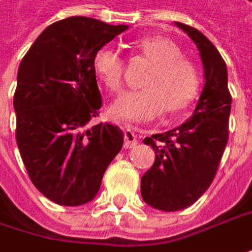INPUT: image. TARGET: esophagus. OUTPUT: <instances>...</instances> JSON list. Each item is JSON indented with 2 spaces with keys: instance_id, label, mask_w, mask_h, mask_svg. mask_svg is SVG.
I'll use <instances>...</instances> for the list:
<instances>
[{
  "instance_id": "esophagus-1",
  "label": "esophagus",
  "mask_w": 252,
  "mask_h": 252,
  "mask_svg": "<svg viewBox=\"0 0 252 252\" xmlns=\"http://www.w3.org/2000/svg\"><path fill=\"white\" fill-rule=\"evenodd\" d=\"M123 136H125V142L123 146L125 149H132L134 146L137 145V137L129 126H125V130H123Z\"/></svg>"
}]
</instances>
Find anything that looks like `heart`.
<instances>
[{
    "mask_svg": "<svg viewBox=\"0 0 252 252\" xmlns=\"http://www.w3.org/2000/svg\"><path fill=\"white\" fill-rule=\"evenodd\" d=\"M136 48L155 65L143 81L146 88L120 94L112 106V115L118 119L150 120L166 109L176 113L190 106L198 96L201 76L194 63L184 58L182 49L163 36L139 39ZM92 66L112 94L122 91L126 62L118 49L100 46L94 52Z\"/></svg>",
    "mask_w": 252,
    "mask_h": 252,
    "instance_id": "obj_1",
    "label": "heart"
}]
</instances>
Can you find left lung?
I'll use <instances>...</instances> for the list:
<instances>
[{
	"label": "left lung",
	"mask_w": 252,
	"mask_h": 252,
	"mask_svg": "<svg viewBox=\"0 0 252 252\" xmlns=\"http://www.w3.org/2000/svg\"><path fill=\"white\" fill-rule=\"evenodd\" d=\"M197 45L206 85L194 113L182 126L143 140L156 160L140 182L146 203L161 211L191 206L213 183L228 142L231 94L227 66L217 48L193 27L176 22Z\"/></svg>",
	"instance_id": "1"
}]
</instances>
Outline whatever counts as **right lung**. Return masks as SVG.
<instances>
[{
    "instance_id": "right-lung-1",
    "label": "right lung",
    "mask_w": 252,
    "mask_h": 252,
    "mask_svg": "<svg viewBox=\"0 0 252 252\" xmlns=\"http://www.w3.org/2000/svg\"><path fill=\"white\" fill-rule=\"evenodd\" d=\"M126 30L69 17L49 25L19 63L14 94L17 145L33 186L59 206L91 201L122 149L118 126L88 123L102 107L94 52Z\"/></svg>"
}]
</instances>
